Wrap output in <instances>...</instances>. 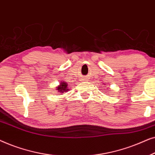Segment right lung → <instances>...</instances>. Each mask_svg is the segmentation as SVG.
I'll return each instance as SVG.
<instances>
[{"mask_svg":"<svg viewBox=\"0 0 155 155\" xmlns=\"http://www.w3.org/2000/svg\"><path fill=\"white\" fill-rule=\"evenodd\" d=\"M69 89L68 88V84L65 82H61L60 83V85L56 87V90L59 91V92L63 93L64 92H67L68 91Z\"/></svg>","mask_w":155,"mask_h":155,"instance_id":"add662e5","label":"right lung"}]
</instances>
